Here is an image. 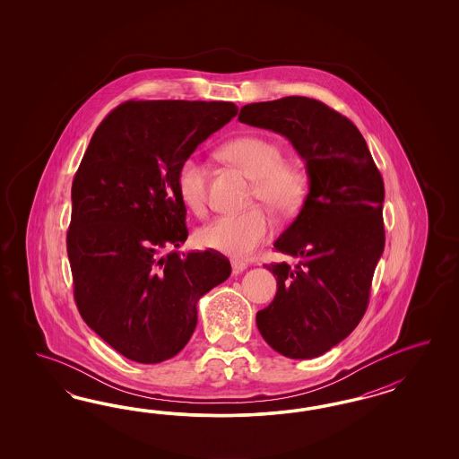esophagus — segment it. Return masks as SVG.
Returning <instances> with one entry per match:
<instances>
[{
	"label": "esophagus",
	"mask_w": 459,
	"mask_h": 459,
	"mask_svg": "<svg viewBox=\"0 0 459 459\" xmlns=\"http://www.w3.org/2000/svg\"><path fill=\"white\" fill-rule=\"evenodd\" d=\"M247 269V264L246 263H242V261H232V271H234V274H238V273H242V271H246Z\"/></svg>",
	"instance_id": "esophagus-1"
}]
</instances>
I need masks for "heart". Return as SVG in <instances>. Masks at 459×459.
I'll list each match as a JSON object with an SVG mask.
<instances>
[{"instance_id":"heart-1","label":"heart","mask_w":459,"mask_h":459,"mask_svg":"<svg viewBox=\"0 0 459 459\" xmlns=\"http://www.w3.org/2000/svg\"><path fill=\"white\" fill-rule=\"evenodd\" d=\"M225 156L254 178L252 198L263 200L278 212L296 209L305 195V177L292 165L282 163V150L276 141L249 134L230 141ZM177 188L181 200L194 212L207 204V167L196 156H186L177 171ZM274 221L263 207L244 213H225L205 223L196 232V242L205 249L232 257H247L273 234Z\"/></svg>"}]
</instances>
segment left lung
Listing matches in <instances>:
<instances>
[{"mask_svg": "<svg viewBox=\"0 0 459 459\" xmlns=\"http://www.w3.org/2000/svg\"><path fill=\"white\" fill-rule=\"evenodd\" d=\"M238 121L282 134L305 160L309 192L274 242L298 263L264 264L278 292L255 321L281 355L315 359L345 340L367 311L385 246L384 180L357 126L316 99L252 102Z\"/></svg>", "mask_w": 459, "mask_h": 459, "instance_id": "1", "label": "left lung"}]
</instances>
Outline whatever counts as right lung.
I'll return each mask as SVG.
<instances>
[{
    "label": "right lung",
    "mask_w": 459,
    "mask_h": 459,
    "mask_svg": "<svg viewBox=\"0 0 459 459\" xmlns=\"http://www.w3.org/2000/svg\"><path fill=\"white\" fill-rule=\"evenodd\" d=\"M232 102L127 100L99 125L72 183L67 254L83 321L129 360L160 363L194 334L196 303L230 276L188 237L181 161L236 116Z\"/></svg>",
    "instance_id": "add662e5"
}]
</instances>
